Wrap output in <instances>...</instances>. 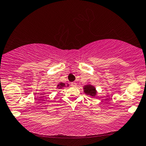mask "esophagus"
Wrapping results in <instances>:
<instances>
[{
    "mask_svg": "<svg viewBox=\"0 0 146 146\" xmlns=\"http://www.w3.org/2000/svg\"><path fill=\"white\" fill-rule=\"evenodd\" d=\"M71 86H72L73 87H77V83H76L75 82H73V83H71Z\"/></svg>",
    "mask_w": 146,
    "mask_h": 146,
    "instance_id": "obj_1",
    "label": "esophagus"
}]
</instances>
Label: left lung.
<instances>
[{"label":"left lung","mask_w":146,"mask_h":146,"mask_svg":"<svg viewBox=\"0 0 146 146\" xmlns=\"http://www.w3.org/2000/svg\"><path fill=\"white\" fill-rule=\"evenodd\" d=\"M84 93L87 95H89L91 97H95L97 95V91H96L95 87H94L93 85H91L90 83H88L87 85H85L83 87Z\"/></svg>","instance_id":"left-lung-1"}]
</instances>
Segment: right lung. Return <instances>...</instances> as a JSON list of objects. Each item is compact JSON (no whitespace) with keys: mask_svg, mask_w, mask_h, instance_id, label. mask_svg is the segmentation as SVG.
Returning a JSON list of instances; mask_svg holds the SVG:
<instances>
[{"mask_svg":"<svg viewBox=\"0 0 146 146\" xmlns=\"http://www.w3.org/2000/svg\"><path fill=\"white\" fill-rule=\"evenodd\" d=\"M69 84L67 83V84H65L64 83H62V82H61V83H58L57 85V89H61L63 87H69Z\"/></svg>","mask_w":146,"mask_h":146,"instance_id":"obj_1","label":"right lung"}]
</instances>
